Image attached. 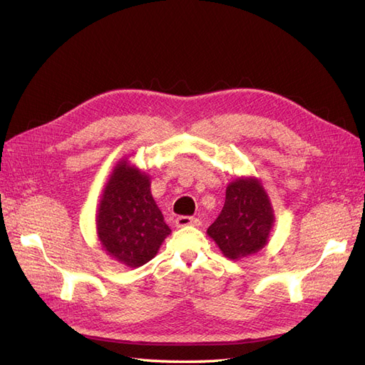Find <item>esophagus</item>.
<instances>
[{
  "label": "esophagus",
  "instance_id": "obj_1",
  "mask_svg": "<svg viewBox=\"0 0 365 365\" xmlns=\"http://www.w3.org/2000/svg\"><path fill=\"white\" fill-rule=\"evenodd\" d=\"M175 225L181 228V227H200L201 225V220L196 219V217H190V216H180L175 219Z\"/></svg>",
  "mask_w": 365,
  "mask_h": 365
}]
</instances>
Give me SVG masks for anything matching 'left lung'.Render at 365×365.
Instances as JSON below:
<instances>
[{"label": "left lung", "mask_w": 365, "mask_h": 365, "mask_svg": "<svg viewBox=\"0 0 365 365\" xmlns=\"http://www.w3.org/2000/svg\"><path fill=\"white\" fill-rule=\"evenodd\" d=\"M274 222V208L262 181L256 176H237L227 185L222 212L207 235L225 257L240 260L268 245Z\"/></svg>", "instance_id": "obj_1"}]
</instances>
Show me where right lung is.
Wrapping results in <instances>:
<instances>
[{
    "mask_svg": "<svg viewBox=\"0 0 365 365\" xmlns=\"http://www.w3.org/2000/svg\"><path fill=\"white\" fill-rule=\"evenodd\" d=\"M172 233L150 193V176L128 157L120 158L96 210V236L106 256L140 268L158 254Z\"/></svg>",
    "mask_w": 365,
    "mask_h": 365,
    "instance_id": "1",
    "label": "right lung"
}]
</instances>
